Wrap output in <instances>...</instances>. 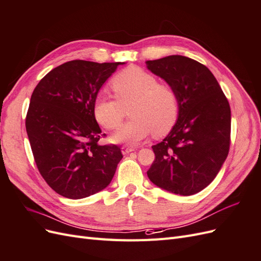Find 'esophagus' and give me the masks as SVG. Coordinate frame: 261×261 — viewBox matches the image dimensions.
Returning <instances> with one entry per match:
<instances>
[{
	"label": "esophagus",
	"mask_w": 261,
	"mask_h": 261,
	"mask_svg": "<svg viewBox=\"0 0 261 261\" xmlns=\"http://www.w3.org/2000/svg\"><path fill=\"white\" fill-rule=\"evenodd\" d=\"M134 148H132V147H127V146H123L122 147V153L123 154H128L129 152H133L134 151Z\"/></svg>",
	"instance_id": "obj_1"
}]
</instances>
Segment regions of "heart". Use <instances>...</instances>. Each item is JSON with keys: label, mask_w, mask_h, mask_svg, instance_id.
<instances>
[{"label": "heart", "mask_w": 261, "mask_h": 261, "mask_svg": "<svg viewBox=\"0 0 261 261\" xmlns=\"http://www.w3.org/2000/svg\"><path fill=\"white\" fill-rule=\"evenodd\" d=\"M115 97L99 93L94 99L93 114L107 129L120 127L129 108L132 120L126 122L112 136V141L137 146L150 134L164 136L174 127L179 114L176 90L148 70L130 66L118 73L111 82Z\"/></svg>", "instance_id": "heart-1"}]
</instances>
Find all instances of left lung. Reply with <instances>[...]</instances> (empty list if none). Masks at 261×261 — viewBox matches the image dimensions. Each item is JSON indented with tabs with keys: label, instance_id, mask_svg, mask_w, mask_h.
<instances>
[{
	"label": "left lung",
	"instance_id": "8db88e82",
	"mask_svg": "<svg viewBox=\"0 0 261 261\" xmlns=\"http://www.w3.org/2000/svg\"><path fill=\"white\" fill-rule=\"evenodd\" d=\"M146 64L176 90L179 99L176 124L152 146L155 159L147 175L170 193H199L215 179L228 154L230 105L216 77L199 62L170 55Z\"/></svg>",
	"mask_w": 261,
	"mask_h": 261
}]
</instances>
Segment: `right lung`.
<instances>
[{
    "instance_id": "obj_1",
    "label": "right lung",
    "mask_w": 261,
    "mask_h": 261,
    "mask_svg": "<svg viewBox=\"0 0 261 261\" xmlns=\"http://www.w3.org/2000/svg\"><path fill=\"white\" fill-rule=\"evenodd\" d=\"M122 64L69 61L46 74L31 94V150L44 180L63 197L82 199L105 189L122 160L120 147L98 144L101 129L93 114L100 88Z\"/></svg>"
}]
</instances>
